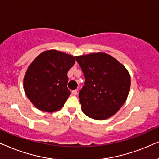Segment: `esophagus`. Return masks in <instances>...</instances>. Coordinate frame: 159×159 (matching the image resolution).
I'll return each mask as SVG.
<instances>
[{
	"label": "esophagus",
	"mask_w": 159,
	"mask_h": 159,
	"mask_svg": "<svg viewBox=\"0 0 159 159\" xmlns=\"http://www.w3.org/2000/svg\"><path fill=\"white\" fill-rule=\"evenodd\" d=\"M77 94H78V90H77V89L73 91V94H74V95H77Z\"/></svg>",
	"instance_id": "1"
}]
</instances>
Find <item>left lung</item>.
<instances>
[{"label": "left lung", "mask_w": 159, "mask_h": 159, "mask_svg": "<svg viewBox=\"0 0 159 159\" xmlns=\"http://www.w3.org/2000/svg\"><path fill=\"white\" fill-rule=\"evenodd\" d=\"M75 59L86 79L78 96L83 113L96 120L113 116L129 92L131 78L125 67L105 53Z\"/></svg>", "instance_id": "8db88e82"}]
</instances>
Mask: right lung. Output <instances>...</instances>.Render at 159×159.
Here are the masks:
<instances>
[{"label": "right lung", "instance_id": "1", "mask_svg": "<svg viewBox=\"0 0 159 159\" xmlns=\"http://www.w3.org/2000/svg\"><path fill=\"white\" fill-rule=\"evenodd\" d=\"M72 55L55 50L39 54L24 78V89L33 104L44 112L60 110L70 94L67 72L75 64Z\"/></svg>", "mask_w": 159, "mask_h": 159}]
</instances>
